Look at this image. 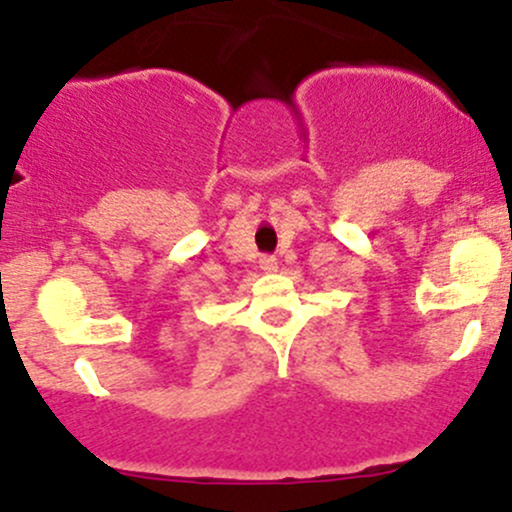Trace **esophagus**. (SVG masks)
Wrapping results in <instances>:
<instances>
[{"label": "esophagus", "instance_id": "esophagus-1", "mask_svg": "<svg viewBox=\"0 0 512 512\" xmlns=\"http://www.w3.org/2000/svg\"><path fill=\"white\" fill-rule=\"evenodd\" d=\"M258 266L263 268V271H275V268H278V258L275 256H271V254H263L261 258H258Z\"/></svg>", "mask_w": 512, "mask_h": 512}]
</instances>
